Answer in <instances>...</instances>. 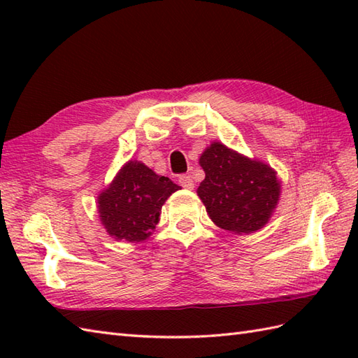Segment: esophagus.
<instances>
[{
	"mask_svg": "<svg viewBox=\"0 0 358 358\" xmlns=\"http://www.w3.org/2000/svg\"><path fill=\"white\" fill-rule=\"evenodd\" d=\"M178 183L183 186L185 189H189V191H191V189H194V180H192L191 175H180Z\"/></svg>",
	"mask_w": 358,
	"mask_h": 358,
	"instance_id": "1",
	"label": "esophagus"
}]
</instances>
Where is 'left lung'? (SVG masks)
Here are the masks:
<instances>
[{"mask_svg":"<svg viewBox=\"0 0 358 358\" xmlns=\"http://www.w3.org/2000/svg\"><path fill=\"white\" fill-rule=\"evenodd\" d=\"M200 166L206 177L196 194L218 227L241 235L269 222L281 192L271 166L215 141L201 154Z\"/></svg>","mask_w":358,"mask_h":358,"instance_id":"obj_1","label":"left lung"}]
</instances>
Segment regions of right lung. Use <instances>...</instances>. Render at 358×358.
<instances>
[{"label": "right lung", "instance_id": "1", "mask_svg": "<svg viewBox=\"0 0 358 358\" xmlns=\"http://www.w3.org/2000/svg\"><path fill=\"white\" fill-rule=\"evenodd\" d=\"M178 189L167 177L131 159L98 195V214L104 229L115 240H146L159 222L164 201Z\"/></svg>", "mask_w": 358, "mask_h": 358}]
</instances>
